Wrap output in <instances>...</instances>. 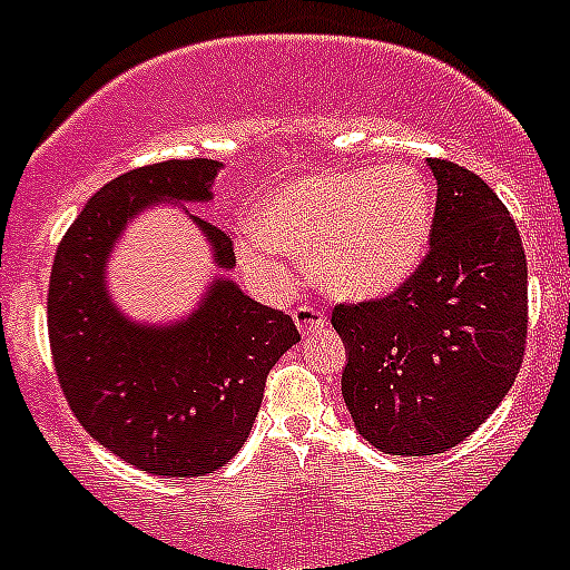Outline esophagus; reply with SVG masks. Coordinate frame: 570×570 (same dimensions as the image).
I'll use <instances>...</instances> for the list:
<instances>
[{
  "instance_id": "34e87169",
  "label": "esophagus",
  "mask_w": 570,
  "mask_h": 570,
  "mask_svg": "<svg viewBox=\"0 0 570 570\" xmlns=\"http://www.w3.org/2000/svg\"><path fill=\"white\" fill-rule=\"evenodd\" d=\"M294 322L302 334H311V331L325 328V325H328V316L322 314L320 308H314V305H299V308H294Z\"/></svg>"
}]
</instances>
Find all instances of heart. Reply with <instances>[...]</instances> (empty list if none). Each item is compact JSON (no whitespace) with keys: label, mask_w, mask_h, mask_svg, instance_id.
<instances>
[{"label":"heart","mask_w":570,"mask_h":570,"mask_svg":"<svg viewBox=\"0 0 570 570\" xmlns=\"http://www.w3.org/2000/svg\"><path fill=\"white\" fill-rule=\"evenodd\" d=\"M434 199L411 165L331 170L274 190L239 230V250L271 265L285 250L314 259L336 296L367 299L414 274L431 239Z\"/></svg>","instance_id":"heart-1"}]
</instances>
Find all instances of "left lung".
I'll list each match as a JSON object with an SVG mask.
<instances>
[{
    "mask_svg": "<svg viewBox=\"0 0 570 570\" xmlns=\"http://www.w3.org/2000/svg\"><path fill=\"white\" fill-rule=\"evenodd\" d=\"M436 179L431 248L394 294L340 302L342 396L354 425L394 456L460 445L520 374L528 262L520 228L476 174L428 159Z\"/></svg>",
    "mask_w": 570,
    "mask_h": 570,
    "instance_id": "left-lung-1",
    "label": "left lung"
}]
</instances>
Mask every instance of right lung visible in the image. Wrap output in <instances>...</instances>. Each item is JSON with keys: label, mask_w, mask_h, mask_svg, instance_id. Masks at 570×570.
<instances>
[{"label": "right lung", "mask_w": 570, "mask_h": 570, "mask_svg": "<svg viewBox=\"0 0 570 570\" xmlns=\"http://www.w3.org/2000/svg\"><path fill=\"white\" fill-rule=\"evenodd\" d=\"M214 159H168L116 176L90 196L59 242L48 288V334L70 411L110 454L154 476H205L236 456L271 367L299 342L294 320L214 279L174 325H139L105 288L116 239L154 203H208ZM219 268H234L225 230L190 216Z\"/></svg>", "instance_id": "obj_1"}]
</instances>
